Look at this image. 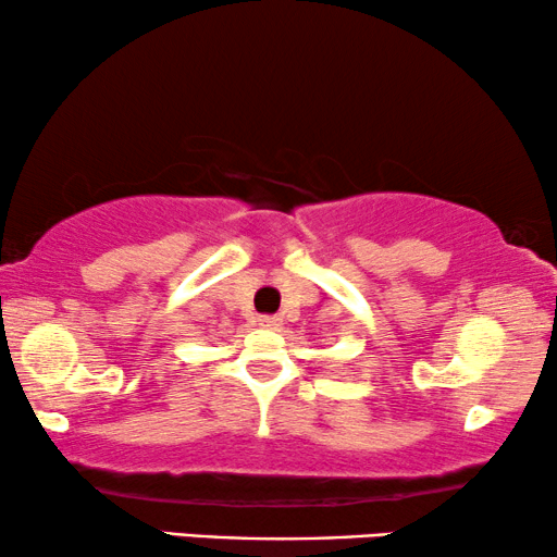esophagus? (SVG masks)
<instances>
[{
  "label": "esophagus",
  "mask_w": 557,
  "mask_h": 557,
  "mask_svg": "<svg viewBox=\"0 0 557 557\" xmlns=\"http://www.w3.org/2000/svg\"><path fill=\"white\" fill-rule=\"evenodd\" d=\"M258 326H263V330H278L281 319H278V317L263 314V317H258Z\"/></svg>",
  "instance_id": "1"
}]
</instances>
